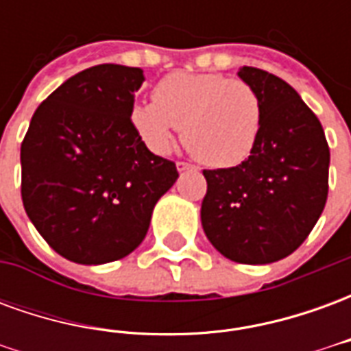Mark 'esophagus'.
Instances as JSON below:
<instances>
[{
  "mask_svg": "<svg viewBox=\"0 0 351 351\" xmlns=\"http://www.w3.org/2000/svg\"><path fill=\"white\" fill-rule=\"evenodd\" d=\"M176 169H178V173H182V171H190V169H195L190 163H186V161H176Z\"/></svg>",
  "mask_w": 351,
  "mask_h": 351,
  "instance_id": "obj_1",
  "label": "esophagus"
}]
</instances>
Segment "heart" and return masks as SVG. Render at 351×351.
<instances>
[{
  "mask_svg": "<svg viewBox=\"0 0 351 351\" xmlns=\"http://www.w3.org/2000/svg\"><path fill=\"white\" fill-rule=\"evenodd\" d=\"M131 122L146 146L167 154L182 128V143L201 163L229 169L254 150L263 123L256 88L218 73H173L154 88V103H138Z\"/></svg>",
  "mask_w": 351,
  "mask_h": 351,
  "instance_id": "obj_1",
  "label": "heart"
}]
</instances>
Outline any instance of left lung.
Segmentation results:
<instances>
[{
	"label": "left lung",
	"instance_id": "left-lung-1",
	"mask_svg": "<svg viewBox=\"0 0 351 351\" xmlns=\"http://www.w3.org/2000/svg\"><path fill=\"white\" fill-rule=\"evenodd\" d=\"M239 77L261 97V133L248 160L203 171L201 223L231 261L274 263L304 243L324 213L329 145L317 116L286 80L246 65Z\"/></svg>",
	"mask_w": 351,
	"mask_h": 351
}]
</instances>
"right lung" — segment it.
Here are the masks:
<instances>
[{
	"instance_id": "obj_1",
	"label": "right lung",
	"mask_w": 351,
	"mask_h": 351,
	"mask_svg": "<svg viewBox=\"0 0 351 351\" xmlns=\"http://www.w3.org/2000/svg\"><path fill=\"white\" fill-rule=\"evenodd\" d=\"M143 82L138 67L93 65L50 93L29 122L20 148L22 203L69 261L101 265L131 254L178 178L131 122Z\"/></svg>"
}]
</instances>
